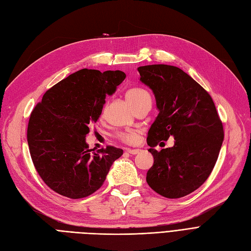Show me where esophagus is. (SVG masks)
Masks as SVG:
<instances>
[{
  "label": "esophagus",
  "instance_id": "esophagus-1",
  "mask_svg": "<svg viewBox=\"0 0 251 251\" xmlns=\"http://www.w3.org/2000/svg\"><path fill=\"white\" fill-rule=\"evenodd\" d=\"M126 152L135 155V154H138L140 152V150L139 149H126Z\"/></svg>",
  "mask_w": 251,
  "mask_h": 251
}]
</instances>
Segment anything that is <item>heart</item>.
I'll return each instance as SVG.
<instances>
[{
  "mask_svg": "<svg viewBox=\"0 0 251 251\" xmlns=\"http://www.w3.org/2000/svg\"><path fill=\"white\" fill-rule=\"evenodd\" d=\"M126 96L134 107L140 102H142V101H145L146 99H151L150 94L146 90L140 89V87H132V89H128L126 93ZM117 138L123 142H126V144L132 145L135 144V142H137L139 138V133L136 131L126 130L124 132H119L117 134Z\"/></svg>",
  "mask_w": 251,
  "mask_h": 251,
  "instance_id": "1",
  "label": "heart"
}]
</instances>
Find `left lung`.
Instances as JSON below:
<instances>
[{"label": "left lung", "mask_w": 251, "mask_h": 251, "mask_svg": "<svg viewBox=\"0 0 251 251\" xmlns=\"http://www.w3.org/2000/svg\"><path fill=\"white\" fill-rule=\"evenodd\" d=\"M140 81L153 91L159 111L148 133L154 164L147 182L168 199H179L200 188L212 172L224 140V130L211 96L173 65L139 66ZM174 137L172 148L155 151Z\"/></svg>", "instance_id": "1"}]
</instances>
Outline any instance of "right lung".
<instances>
[{
  "mask_svg": "<svg viewBox=\"0 0 251 251\" xmlns=\"http://www.w3.org/2000/svg\"><path fill=\"white\" fill-rule=\"evenodd\" d=\"M125 79L121 71L80 70L46 91L32 110L27 142L38 174L51 190L77 200L103 185L124 151L107 146L92 152L85 136L101 115L106 95Z\"/></svg>",
  "mask_w": 251,
  "mask_h": 251,
  "instance_id": "add662e5",
  "label": "right lung"
}]
</instances>
